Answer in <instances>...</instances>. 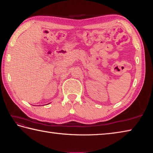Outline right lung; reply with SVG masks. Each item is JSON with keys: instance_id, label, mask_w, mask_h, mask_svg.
I'll list each match as a JSON object with an SVG mask.
<instances>
[{"instance_id": "1", "label": "right lung", "mask_w": 153, "mask_h": 153, "mask_svg": "<svg viewBox=\"0 0 153 153\" xmlns=\"http://www.w3.org/2000/svg\"><path fill=\"white\" fill-rule=\"evenodd\" d=\"M48 104H49V103H48Z\"/></svg>"}]
</instances>
